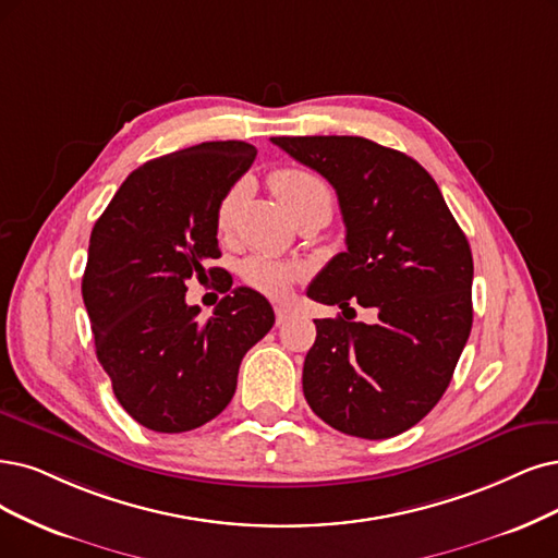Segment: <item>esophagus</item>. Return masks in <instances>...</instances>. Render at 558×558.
<instances>
[{
  "label": "esophagus",
  "instance_id": "esophagus-1",
  "mask_svg": "<svg viewBox=\"0 0 558 558\" xmlns=\"http://www.w3.org/2000/svg\"><path fill=\"white\" fill-rule=\"evenodd\" d=\"M294 317V313L290 311V307H284V305H276V324L278 326H284L287 322H290Z\"/></svg>",
  "mask_w": 558,
  "mask_h": 558
}]
</instances>
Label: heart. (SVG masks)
Wrapping results in <instances>:
<instances>
[{
    "mask_svg": "<svg viewBox=\"0 0 558 558\" xmlns=\"http://www.w3.org/2000/svg\"><path fill=\"white\" fill-rule=\"evenodd\" d=\"M274 193L282 202V206L290 216L303 218V216H322L328 220L333 211V191L317 172L305 168H280L274 170L268 177ZM241 202V185H232L218 204L216 222L220 232H230L234 225V216ZM241 278L245 284H251L253 290L268 294V296H282L290 284L296 280L299 268L290 262L271 257V255H251L241 262Z\"/></svg>",
    "mask_w": 558,
    "mask_h": 558,
    "instance_id": "obj_1",
    "label": "heart"
}]
</instances>
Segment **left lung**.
<instances>
[{
    "mask_svg": "<svg viewBox=\"0 0 558 558\" xmlns=\"http://www.w3.org/2000/svg\"><path fill=\"white\" fill-rule=\"evenodd\" d=\"M271 142L333 185L347 227V251L307 296L344 316L352 304L378 313L375 325L315 319L303 396L344 435H402L441 400L469 340V241L435 179L407 154L356 135Z\"/></svg>",
    "mask_w": 558,
    "mask_h": 558,
    "instance_id": "left-lung-1",
    "label": "left lung"
}]
</instances>
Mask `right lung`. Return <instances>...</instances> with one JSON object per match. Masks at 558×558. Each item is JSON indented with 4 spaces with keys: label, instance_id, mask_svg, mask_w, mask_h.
I'll use <instances>...</instances> for the list:
<instances>
[{
    "label": "right lung",
    "instance_id": "1",
    "mask_svg": "<svg viewBox=\"0 0 558 558\" xmlns=\"http://www.w3.org/2000/svg\"><path fill=\"white\" fill-rule=\"evenodd\" d=\"M257 149L241 140L202 142L144 162L96 220L82 276L96 356L114 398L165 435L216 418L236 390L239 365L276 322L251 287L218 266L216 211ZM221 278L228 296L202 323L184 280Z\"/></svg>",
    "mask_w": 558,
    "mask_h": 558
}]
</instances>
